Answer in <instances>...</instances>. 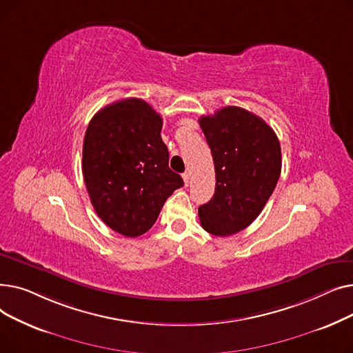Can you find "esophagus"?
<instances>
[{"instance_id": "obj_1", "label": "esophagus", "mask_w": 353, "mask_h": 353, "mask_svg": "<svg viewBox=\"0 0 353 353\" xmlns=\"http://www.w3.org/2000/svg\"><path fill=\"white\" fill-rule=\"evenodd\" d=\"M183 181H184V186H189V181H190V173L189 172H186V173H183Z\"/></svg>"}]
</instances>
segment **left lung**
<instances>
[{"instance_id":"obj_1","label":"left lung","mask_w":353,"mask_h":353,"mask_svg":"<svg viewBox=\"0 0 353 353\" xmlns=\"http://www.w3.org/2000/svg\"><path fill=\"white\" fill-rule=\"evenodd\" d=\"M199 123L216 172L214 194L199 208L200 223L214 236H230L246 229L272 196L282 170L281 143L272 127L242 107H223Z\"/></svg>"}]
</instances>
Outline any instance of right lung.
Returning <instances> with one entry per match:
<instances>
[{
    "mask_svg": "<svg viewBox=\"0 0 353 353\" xmlns=\"http://www.w3.org/2000/svg\"><path fill=\"white\" fill-rule=\"evenodd\" d=\"M161 116L141 99H124L91 119L83 144V176L99 217L137 237L150 229L167 197L183 186L170 170Z\"/></svg>",
    "mask_w": 353,
    "mask_h": 353,
    "instance_id": "add662e5",
    "label": "right lung"
}]
</instances>
